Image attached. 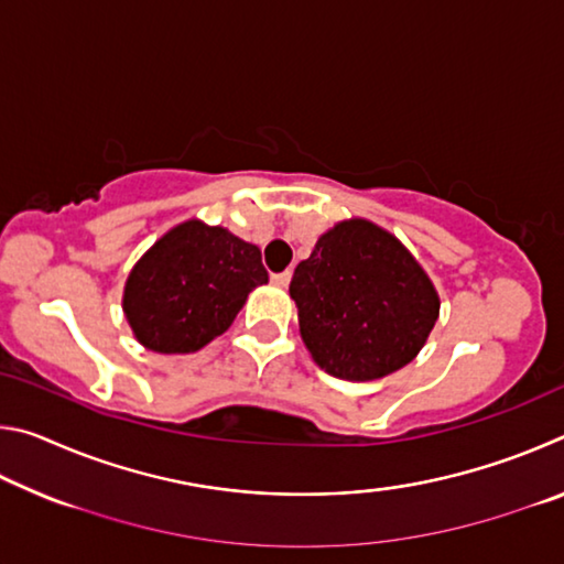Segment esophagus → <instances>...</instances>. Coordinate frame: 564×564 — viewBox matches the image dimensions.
Here are the masks:
<instances>
[{"mask_svg":"<svg viewBox=\"0 0 564 564\" xmlns=\"http://www.w3.org/2000/svg\"><path fill=\"white\" fill-rule=\"evenodd\" d=\"M271 281H273V285H279V289H285V285H289V281H291V273H289V271L273 273Z\"/></svg>","mask_w":564,"mask_h":564,"instance_id":"esophagus-1","label":"esophagus"}]
</instances>
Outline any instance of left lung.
Instances as JSON below:
<instances>
[{
	"label": "left lung",
	"instance_id": "left-lung-1",
	"mask_svg": "<svg viewBox=\"0 0 564 564\" xmlns=\"http://www.w3.org/2000/svg\"><path fill=\"white\" fill-rule=\"evenodd\" d=\"M291 299L313 360L343 380H376L413 360L441 299L413 253L386 228L350 218L295 265Z\"/></svg>",
	"mask_w": 564,
	"mask_h": 564
}]
</instances>
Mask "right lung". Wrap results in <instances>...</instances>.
Returning a JSON list of instances; mask_svg holds the SVG:
<instances>
[{"label": "right lung", "mask_w": 564, "mask_h": 564, "mask_svg": "<svg viewBox=\"0 0 564 564\" xmlns=\"http://www.w3.org/2000/svg\"><path fill=\"white\" fill-rule=\"evenodd\" d=\"M269 283L259 246L221 226L184 221L133 265L123 313L141 346L194 352L231 326L256 285Z\"/></svg>", "instance_id": "obj_1"}]
</instances>
